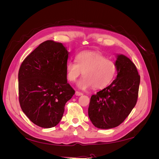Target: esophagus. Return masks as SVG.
Listing matches in <instances>:
<instances>
[{"label":"esophagus","instance_id":"obj_1","mask_svg":"<svg viewBox=\"0 0 159 159\" xmlns=\"http://www.w3.org/2000/svg\"><path fill=\"white\" fill-rule=\"evenodd\" d=\"M83 93L80 92V91H75V95L77 96H80V95H82Z\"/></svg>","mask_w":159,"mask_h":159}]
</instances>
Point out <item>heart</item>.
<instances>
[{"instance_id": "obj_1", "label": "heart", "mask_w": 159, "mask_h": 159, "mask_svg": "<svg viewBox=\"0 0 159 159\" xmlns=\"http://www.w3.org/2000/svg\"><path fill=\"white\" fill-rule=\"evenodd\" d=\"M77 63L68 61L66 64L68 80L74 82L80 75H84L77 85L81 89L92 87L103 89L113 81L117 71V66L112 60L106 59L102 53L84 51L76 56Z\"/></svg>"}]
</instances>
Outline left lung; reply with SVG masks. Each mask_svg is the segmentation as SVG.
Returning a JSON list of instances; mask_svg holds the SVG:
<instances>
[{"label": "left lung", "instance_id": "8db88e82", "mask_svg": "<svg viewBox=\"0 0 159 159\" xmlns=\"http://www.w3.org/2000/svg\"><path fill=\"white\" fill-rule=\"evenodd\" d=\"M117 75L107 88L91 97L88 115L93 125L107 129L119 126L135 106L140 75L129 57L117 54Z\"/></svg>", "mask_w": 159, "mask_h": 159}]
</instances>
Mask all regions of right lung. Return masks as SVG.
<instances>
[{"label": "right lung", "mask_w": 159, "mask_h": 159, "mask_svg": "<svg viewBox=\"0 0 159 159\" xmlns=\"http://www.w3.org/2000/svg\"><path fill=\"white\" fill-rule=\"evenodd\" d=\"M70 53L63 44L42 42L28 55L18 71L19 102L30 121L42 128L56 126L66 102L75 93L67 83Z\"/></svg>", "instance_id": "add662e5"}]
</instances>
